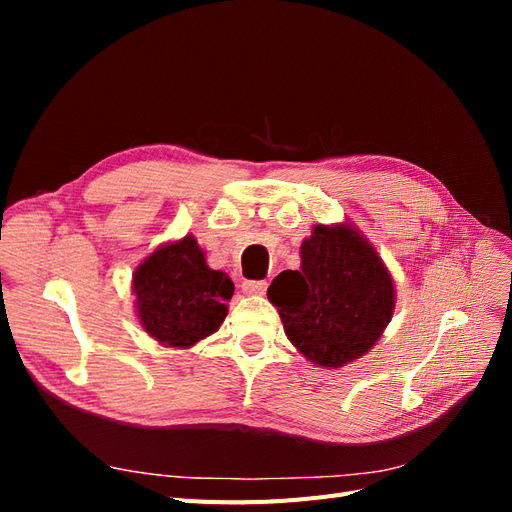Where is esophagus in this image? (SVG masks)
Instances as JSON below:
<instances>
[{
	"label": "esophagus",
	"mask_w": 512,
	"mask_h": 512,
	"mask_svg": "<svg viewBox=\"0 0 512 512\" xmlns=\"http://www.w3.org/2000/svg\"><path fill=\"white\" fill-rule=\"evenodd\" d=\"M267 282L265 280H247V282H243V292L245 294H265L267 292Z\"/></svg>",
	"instance_id": "34e87169"
}]
</instances>
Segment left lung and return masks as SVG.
I'll list each match as a JSON object with an SVG mask.
<instances>
[{"instance_id": "obj_1", "label": "left lung", "mask_w": 512, "mask_h": 512, "mask_svg": "<svg viewBox=\"0 0 512 512\" xmlns=\"http://www.w3.org/2000/svg\"><path fill=\"white\" fill-rule=\"evenodd\" d=\"M292 346L314 365L337 369L374 348L393 318L395 284L359 230L318 224L301 245V271L267 290Z\"/></svg>"}]
</instances>
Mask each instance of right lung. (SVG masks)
I'll return each instance as SVG.
<instances>
[{
    "mask_svg": "<svg viewBox=\"0 0 512 512\" xmlns=\"http://www.w3.org/2000/svg\"><path fill=\"white\" fill-rule=\"evenodd\" d=\"M136 316L143 329L168 348H192L220 329L235 284L207 267L192 235L160 245L132 275Z\"/></svg>",
    "mask_w": 512,
    "mask_h": 512,
    "instance_id": "right-lung-1",
    "label": "right lung"
}]
</instances>
